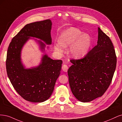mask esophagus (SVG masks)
Wrapping results in <instances>:
<instances>
[{
    "label": "esophagus",
    "mask_w": 122,
    "mask_h": 122,
    "mask_svg": "<svg viewBox=\"0 0 122 122\" xmlns=\"http://www.w3.org/2000/svg\"><path fill=\"white\" fill-rule=\"evenodd\" d=\"M62 69L64 71L67 72V70H68V67L67 65L64 64V65H63L62 66Z\"/></svg>",
    "instance_id": "1"
}]
</instances>
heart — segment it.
Here are the masks:
<instances>
[{"label":"heart","instance_id":"obj_1","mask_svg":"<svg viewBox=\"0 0 122 122\" xmlns=\"http://www.w3.org/2000/svg\"><path fill=\"white\" fill-rule=\"evenodd\" d=\"M91 44V38L88 34L84 33L78 28L71 27L63 32L59 41L55 42L56 51L63 53L64 48L70 46L69 53L74 58H80L87 54Z\"/></svg>","mask_w":122,"mask_h":122}]
</instances>
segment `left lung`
I'll use <instances>...</instances> for the list:
<instances>
[{"label": "left lung", "mask_w": 122, "mask_h": 122, "mask_svg": "<svg viewBox=\"0 0 122 122\" xmlns=\"http://www.w3.org/2000/svg\"><path fill=\"white\" fill-rule=\"evenodd\" d=\"M68 70L71 92L77 100L88 102L102 96L111 84L117 64L111 39L98 27L97 45L80 59L70 60Z\"/></svg>", "instance_id": "obj_1"}]
</instances>
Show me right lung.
<instances>
[{"mask_svg":"<svg viewBox=\"0 0 122 122\" xmlns=\"http://www.w3.org/2000/svg\"><path fill=\"white\" fill-rule=\"evenodd\" d=\"M51 28L52 22L49 19L27 24L13 38L7 50V76L19 95L32 102H42L50 97L60 75L62 61L53 60L45 55L37 67L25 69L21 62V50L30 37L39 38L51 45ZM38 42L41 49L44 50L45 44Z\"/></svg>","mask_w":122,"mask_h":122,"instance_id":"obj_1","label":"right lung"}]
</instances>
